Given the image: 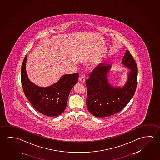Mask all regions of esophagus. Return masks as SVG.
Listing matches in <instances>:
<instances>
[{
  "instance_id": "34e87169",
  "label": "esophagus",
  "mask_w": 160,
  "mask_h": 160,
  "mask_svg": "<svg viewBox=\"0 0 160 160\" xmlns=\"http://www.w3.org/2000/svg\"><path fill=\"white\" fill-rule=\"evenodd\" d=\"M79 80L81 81L82 83H84V82H85V76H84V75H82V76L80 78Z\"/></svg>"
}]
</instances>
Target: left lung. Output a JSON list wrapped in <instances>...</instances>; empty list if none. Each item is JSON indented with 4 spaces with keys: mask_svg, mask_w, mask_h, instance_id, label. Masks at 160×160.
<instances>
[{
    "mask_svg": "<svg viewBox=\"0 0 160 160\" xmlns=\"http://www.w3.org/2000/svg\"><path fill=\"white\" fill-rule=\"evenodd\" d=\"M122 64L130 70L122 87L108 82V74L111 65L100 64L93 69L86 81V106L89 112L98 118H105L118 112L132 98L138 84V68L129 51L126 50Z\"/></svg>",
    "mask_w": 160,
    "mask_h": 160,
    "instance_id": "obj_1",
    "label": "left lung"
}]
</instances>
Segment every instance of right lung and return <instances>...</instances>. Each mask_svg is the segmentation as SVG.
Listing matches in <instances>:
<instances>
[{
    "label": "right lung",
    "instance_id": "1",
    "mask_svg": "<svg viewBox=\"0 0 160 160\" xmlns=\"http://www.w3.org/2000/svg\"><path fill=\"white\" fill-rule=\"evenodd\" d=\"M26 55L22 62L21 81L25 95L37 111L54 117L60 115L67 107L69 93L78 81L79 74L64 75L56 83L48 87H39L30 81L26 71Z\"/></svg>",
    "mask_w": 160,
    "mask_h": 160
}]
</instances>
